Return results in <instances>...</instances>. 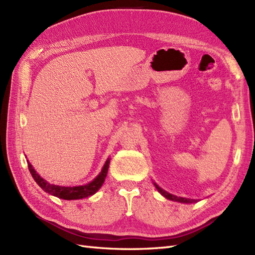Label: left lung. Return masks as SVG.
<instances>
[{
  "instance_id": "left-lung-1",
  "label": "left lung",
  "mask_w": 255,
  "mask_h": 255,
  "mask_svg": "<svg viewBox=\"0 0 255 255\" xmlns=\"http://www.w3.org/2000/svg\"><path fill=\"white\" fill-rule=\"evenodd\" d=\"M154 185H155V187L157 188V190L160 192L161 195H163L165 198H167L169 200H172V201H177V202H182V203H194V202H197V200H194V199H187V198H182V197L173 196L171 194H169V192L163 190L160 187H158L156 184H154Z\"/></svg>"
}]
</instances>
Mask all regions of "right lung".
Returning <instances> with one entry per match:
<instances>
[{
    "label": "right lung",
    "mask_w": 255,
    "mask_h": 255,
    "mask_svg": "<svg viewBox=\"0 0 255 255\" xmlns=\"http://www.w3.org/2000/svg\"><path fill=\"white\" fill-rule=\"evenodd\" d=\"M27 166H28V170L34 177V180L36 183L39 185V186L45 191L49 192L50 195L55 196L60 199H65V200H76V199H83L89 196H92L94 194L100 189V187L102 186V184L105 181V177L107 174V171H109V167H110V158L106 160V163L102 169V171L100 172V174L96 177V179L92 181L91 183H88L84 186H74V187H65V186H57V185H53L48 183L45 180H43L42 177L38 174L35 169L32 167V165L29 164V161L27 160Z\"/></svg>",
    "instance_id": "obj_1"
}]
</instances>
